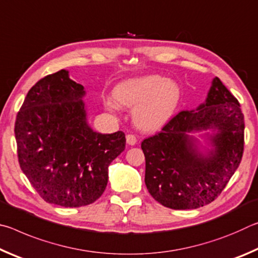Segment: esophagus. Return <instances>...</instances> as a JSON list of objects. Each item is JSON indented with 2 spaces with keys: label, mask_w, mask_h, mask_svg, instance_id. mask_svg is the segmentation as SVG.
Wrapping results in <instances>:
<instances>
[{
  "label": "esophagus",
  "mask_w": 258,
  "mask_h": 258,
  "mask_svg": "<svg viewBox=\"0 0 258 258\" xmlns=\"http://www.w3.org/2000/svg\"><path fill=\"white\" fill-rule=\"evenodd\" d=\"M126 142H127L130 146L137 145V142H138L137 137H135L134 134H127V135H126Z\"/></svg>",
  "instance_id": "esophagus-1"
}]
</instances>
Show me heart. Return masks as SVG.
Instances as JSON below:
<instances>
[{"instance_id":"obj_1","label":"heart","mask_w":258,"mask_h":258,"mask_svg":"<svg viewBox=\"0 0 258 258\" xmlns=\"http://www.w3.org/2000/svg\"><path fill=\"white\" fill-rule=\"evenodd\" d=\"M113 97L104 100L109 110H119L120 104L134 107V123L142 130L155 131L163 127L176 111L181 87L167 77L147 75L119 83L113 89Z\"/></svg>"}]
</instances>
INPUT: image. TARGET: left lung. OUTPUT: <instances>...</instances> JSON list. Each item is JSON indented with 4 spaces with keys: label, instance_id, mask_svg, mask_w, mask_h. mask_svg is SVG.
I'll return each mask as SVG.
<instances>
[{
    "label": "left lung",
    "instance_id": "8db88e82",
    "mask_svg": "<svg viewBox=\"0 0 258 258\" xmlns=\"http://www.w3.org/2000/svg\"><path fill=\"white\" fill-rule=\"evenodd\" d=\"M214 129V149L202 154L187 133ZM243 113L218 77L205 103L174 116L159 133L141 143L146 157L145 182L159 204L195 209L215 200L237 171L243 154Z\"/></svg>",
    "mask_w": 258,
    "mask_h": 258
}]
</instances>
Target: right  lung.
Instances as JSON below:
<instances>
[{
  "label": "right lung",
  "mask_w": 258,
  "mask_h": 258,
  "mask_svg": "<svg viewBox=\"0 0 258 258\" xmlns=\"http://www.w3.org/2000/svg\"><path fill=\"white\" fill-rule=\"evenodd\" d=\"M84 86L64 69L38 81L17 115L21 171L46 203L82 207L101 197L108 167L125 149L121 131L97 133L86 121Z\"/></svg>",
  "instance_id": "obj_1"
}]
</instances>
